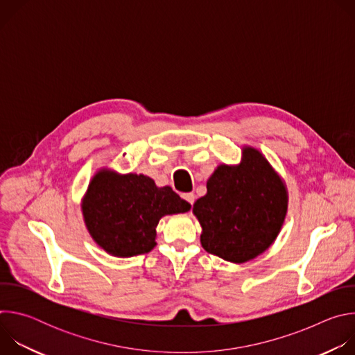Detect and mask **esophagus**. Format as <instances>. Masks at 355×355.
Listing matches in <instances>:
<instances>
[{
	"label": "esophagus",
	"instance_id": "esophagus-1",
	"mask_svg": "<svg viewBox=\"0 0 355 355\" xmlns=\"http://www.w3.org/2000/svg\"><path fill=\"white\" fill-rule=\"evenodd\" d=\"M182 198L188 202L189 205H193V202H195V193H192V192H189V193H182Z\"/></svg>",
	"mask_w": 355,
	"mask_h": 355
}]
</instances>
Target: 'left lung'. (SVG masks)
Wrapping results in <instances>:
<instances>
[{
  "label": "left lung",
  "instance_id": "left-lung-1",
  "mask_svg": "<svg viewBox=\"0 0 355 355\" xmlns=\"http://www.w3.org/2000/svg\"><path fill=\"white\" fill-rule=\"evenodd\" d=\"M288 211V189L261 151L243 146L239 164H219L207 195L192 208L211 254L233 264L254 260L278 237Z\"/></svg>",
  "mask_w": 355,
  "mask_h": 355
}]
</instances>
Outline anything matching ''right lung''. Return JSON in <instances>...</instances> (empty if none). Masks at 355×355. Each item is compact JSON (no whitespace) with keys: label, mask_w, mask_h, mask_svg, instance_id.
Listing matches in <instances>:
<instances>
[{"label":"right lung","mask_w":355,"mask_h":355,"mask_svg":"<svg viewBox=\"0 0 355 355\" xmlns=\"http://www.w3.org/2000/svg\"><path fill=\"white\" fill-rule=\"evenodd\" d=\"M191 209L171 187H157L143 174L99 168L81 199V212L92 240L114 257L146 254L156 247V227L167 215Z\"/></svg>","instance_id":"1"}]
</instances>
